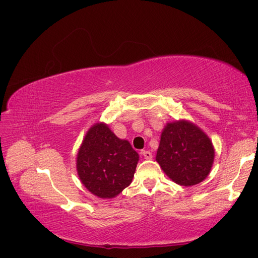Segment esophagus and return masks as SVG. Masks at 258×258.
Listing matches in <instances>:
<instances>
[{
    "label": "esophagus",
    "mask_w": 258,
    "mask_h": 258,
    "mask_svg": "<svg viewBox=\"0 0 258 258\" xmlns=\"http://www.w3.org/2000/svg\"><path fill=\"white\" fill-rule=\"evenodd\" d=\"M141 155L145 157V159H151L152 158V154L150 151H148V150H142L141 151Z\"/></svg>",
    "instance_id": "obj_1"
}]
</instances>
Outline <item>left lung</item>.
I'll return each mask as SVG.
<instances>
[{
    "label": "left lung",
    "mask_w": 258,
    "mask_h": 258,
    "mask_svg": "<svg viewBox=\"0 0 258 258\" xmlns=\"http://www.w3.org/2000/svg\"><path fill=\"white\" fill-rule=\"evenodd\" d=\"M215 157L212 140L190 120L167 123L160 135L156 160L176 184L191 186L211 173Z\"/></svg>",
    "instance_id": "1"
}]
</instances>
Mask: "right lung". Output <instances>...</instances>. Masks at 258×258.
Listing matches in <instances>:
<instances>
[{"instance_id": "1", "label": "right lung", "mask_w": 258, "mask_h": 258, "mask_svg": "<svg viewBox=\"0 0 258 258\" xmlns=\"http://www.w3.org/2000/svg\"><path fill=\"white\" fill-rule=\"evenodd\" d=\"M139 154L127 140L117 138L104 123L93 124L78 149V177L91 194L102 199L118 196L132 182Z\"/></svg>"}]
</instances>
